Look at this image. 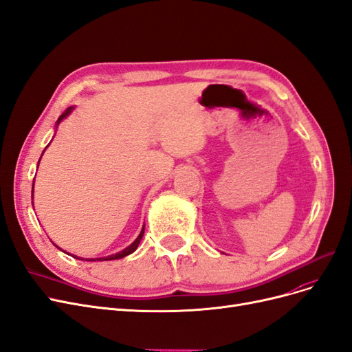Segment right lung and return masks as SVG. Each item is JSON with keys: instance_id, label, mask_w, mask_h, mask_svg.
Returning <instances> with one entry per match:
<instances>
[{"instance_id": "obj_1", "label": "right lung", "mask_w": 352, "mask_h": 352, "mask_svg": "<svg viewBox=\"0 0 352 352\" xmlns=\"http://www.w3.org/2000/svg\"><path fill=\"white\" fill-rule=\"evenodd\" d=\"M72 111V107H69L67 111H65L59 119H58V123H60V120L63 119V117H67L69 113ZM143 232H145V226H143V229H142V232L139 233V236L136 238V241L132 243V245H129L126 250H123L122 252H117V254H114V255H109V256H104V258H96V259H89V261H109V259H119V258H123V256H126V255H129V254H132L133 251H136V248H138V245H139V242H140V239H142V236H143ZM76 258V256H75ZM88 261V259H87Z\"/></svg>"}]
</instances>
